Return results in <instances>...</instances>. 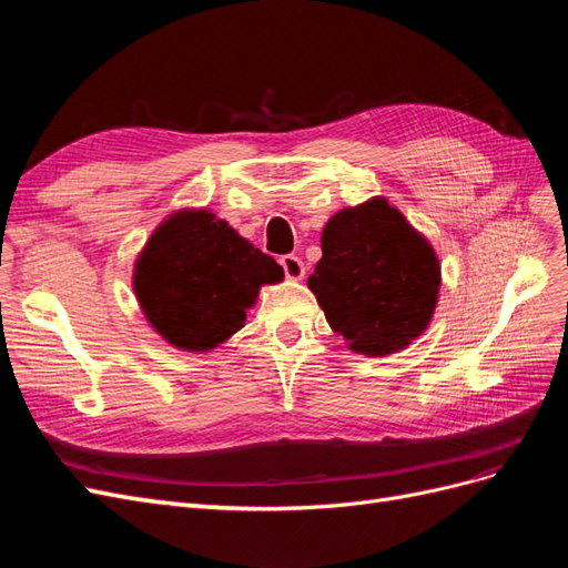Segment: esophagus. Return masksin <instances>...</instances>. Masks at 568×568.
Here are the masks:
<instances>
[{
    "label": "esophagus",
    "instance_id": "obj_1",
    "mask_svg": "<svg viewBox=\"0 0 568 568\" xmlns=\"http://www.w3.org/2000/svg\"><path fill=\"white\" fill-rule=\"evenodd\" d=\"M280 263H282V267H284L286 280L301 282V280L305 277V265H303V261H301L298 255H282Z\"/></svg>",
    "mask_w": 568,
    "mask_h": 568
}]
</instances>
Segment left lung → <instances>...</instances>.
Returning <instances> with one entry per match:
<instances>
[{
	"label": "left lung",
	"mask_w": 568,
	"mask_h": 568,
	"mask_svg": "<svg viewBox=\"0 0 568 568\" xmlns=\"http://www.w3.org/2000/svg\"><path fill=\"white\" fill-rule=\"evenodd\" d=\"M307 286L348 351L386 357L419 338L438 305L440 261L432 242L384 196L348 205L322 230Z\"/></svg>",
	"instance_id": "left-lung-1"
}]
</instances>
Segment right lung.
Here are the masks:
<instances>
[{"mask_svg":"<svg viewBox=\"0 0 568 568\" xmlns=\"http://www.w3.org/2000/svg\"><path fill=\"white\" fill-rule=\"evenodd\" d=\"M282 265L211 209H178L134 257L132 288L149 326L184 353H209L246 322Z\"/></svg>","mask_w":568,"mask_h":568,"instance_id":"add662e5","label":"right lung"}]
</instances>
